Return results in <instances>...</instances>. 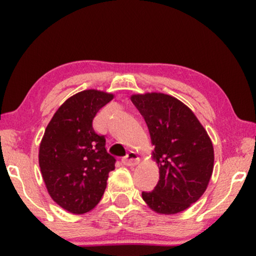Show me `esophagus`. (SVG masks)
Wrapping results in <instances>:
<instances>
[{"label":"esophagus","instance_id":"obj_1","mask_svg":"<svg viewBox=\"0 0 256 256\" xmlns=\"http://www.w3.org/2000/svg\"><path fill=\"white\" fill-rule=\"evenodd\" d=\"M140 162V157L138 156V154L134 152H129L127 154V156H124L122 158V163L127 166H134Z\"/></svg>","mask_w":256,"mask_h":256}]
</instances>
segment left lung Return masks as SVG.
I'll return each instance as SVG.
<instances>
[{
	"instance_id": "obj_1",
	"label": "left lung",
	"mask_w": 256,
	"mask_h": 256,
	"mask_svg": "<svg viewBox=\"0 0 256 256\" xmlns=\"http://www.w3.org/2000/svg\"><path fill=\"white\" fill-rule=\"evenodd\" d=\"M148 126L160 180L142 198L160 214H176L202 197L213 172L212 141L190 108L163 93L130 98Z\"/></svg>"
}]
</instances>
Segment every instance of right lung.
<instances>
[{
    "label": "right lung",
    "instance_id": "obj_1",
    "mask_svg": "<svg viewBox=\"0 0 256 256\" xmlns=\"http://www.w3.org/2000/svg\"><path fill=\"white\" fill-rule=\"evenodd\" d=\"M110 93L86 90L68 98L48 122L40 146V166L48 194L66 211L93 210L115 169L106 138L96 134L93 118L113 99Z\"/></svg>",
    "mask_w": 256,
    "mask_h": 256
}]
</instances>
